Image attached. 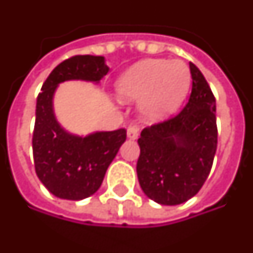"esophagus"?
<instances>
[{"label": "esophagus", "instance_id": "esophagus-1", "mask_svg": "<svg viewBox=\"0 0 253 253\" xmlns=\"http://www.w3.org/2000/svg\"><path fill=\"white\" fill-rule=\"evenodd\" d=\"M138 128L137 127H134V126H130L128 128H127V137L128 138H131V139H135L137 137H138Z\"/></svg>", "mask_w": 253, "mask_h": 253}]
</instances>
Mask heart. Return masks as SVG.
Listing matches in <instances>:
<instances>
[{
    "label": "heart",
    "mask_w": 253,
    "mask_h": 253,
    "mask_svg": "<svg viewBox=\"0 0 253 253\" xmlns=\"http://www.w3.org/2000/svg\"><path fill=\"white\" fill-rule=\"evenodd\" d=\"M190 70L181 60L151 59L139 61L118 81L123 101H138L146 121L157 122L174 112L186 96Z\"/></svg>",
    "instance_id": "heart-1"
}]
</instances>
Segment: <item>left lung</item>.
<instances>
[{
    "label": "left lung",
    "mask_w": 253,
    "mask_h": 253,
    "mask_svg": "<svg viewBox=\"0 0 253 253\" xmlns=\"http://www.w3.org/2000/svg\"><path fill=\"white\" fill-rule=\"evenodd\" d=\"M192 93L174 116L145 127L137 175L144 193L163 206L192 199L210 175L218 145L216 105L210 84L190 63Z\"/></svg>",
    "instance_id": "8db88e82"
}]
</instances>
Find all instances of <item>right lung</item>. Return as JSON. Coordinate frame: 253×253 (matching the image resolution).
<instances>
[{
  "label": "right lung",
  "instance_id": "add662e5",
  "mask_svg": "<svg viewBox=\"0 0 253 253\" xmlns=\"http://www.w3.org/2000/svg\"><path fill=\"white\" fill-rule=\"evenodd\" d=\"M108 70L102 56L77 54L60 63L42 84L35 109L33 156L37 175L56 197L82 200L96 193L108 166L126 141L125 128L87 137L72 135L60 127L53 114L57 84L70 79L98 82Z\"/></svg>",
  "mask_w": 253,
  "mask_h": 253
}]
</instances>
